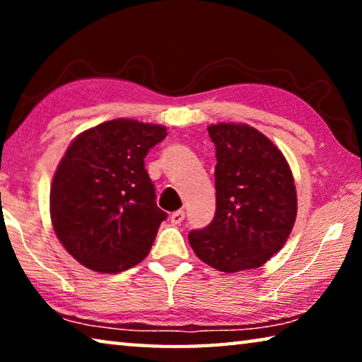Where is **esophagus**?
Segmentation results:
<instances>
[{
    "label": "esophagus",
    "instance_id": "obj_1",
    "mask_svg": "<svg viewBox=\"0 0 362 362\" xmlns=\"http://www.w3.org/2000/svg\"><path fill=\"white\" fill-rule=\"evenodd\" d=\"M183 218H185V212L183 211H175L170 214V222L174 225H180L183 222Z\"/></svg>",
    "mask_w": 362,
    "mask_h": 362
}]
</instances>
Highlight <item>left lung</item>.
I'll return each instance as SVG.
<instances>
[{
	"instance_id": "8db88e82",
	"label": "left lung",
	"mask_w": 362,
	"mask_h": 362,
	"mask_svg": "<svg viewBox=\"0 0 362 362\" xmlns=\"http://www.w3.org/2000/svg\"><path fill=\"white\" fill-rule=\"evenodd\" d=\"M216 144V216L188 233L189 246L225 273L262 267L284 246L297 217L289 164L272 140L247 124L207 127Z\"/></svg>"
}]
</instances>
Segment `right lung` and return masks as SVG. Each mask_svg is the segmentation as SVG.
Masks as SVG:
<instances>
[{
  "label": "right lung",
  "mask_w": 362,
  "mask_h": 362,
  "mask_svg": "<svg viewBox=\"0 0 362 362\" xmlns=\"http://www.w3.org/2000/svg\"><path fill=\"white\" fill-rule=\"evenodd\" d=\"M166 127L113 119L84 131L60 161L51 218L64 247L89 269L119 273L148 255L168 214L156 206L145 169Z\"/></svg>",
  "instance_id": "obj_1"
}]
</instances>
